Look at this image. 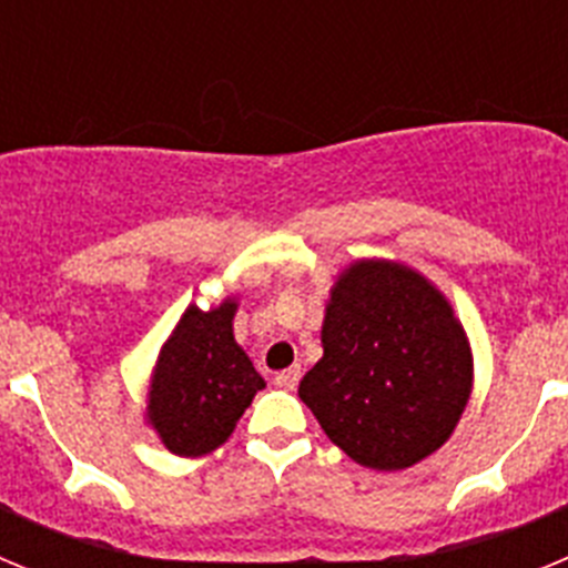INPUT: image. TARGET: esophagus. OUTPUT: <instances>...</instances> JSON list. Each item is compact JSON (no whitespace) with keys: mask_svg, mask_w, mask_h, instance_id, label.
Here are the masks:
<instances>
[{"mask_svg":"<svg viewBox=\"0 0 568 568\" xmlns=\"http://www.w3.org/2000/svg\"><path fill=\"white\" fill-rule=\"evenodd\" d=\"M298 381H301V366H290V369H281V373L275 375V386L287 389V393H293L295 386H298Z\"/></svg>","mask_w":568,"mask_h":568,"instance_id":"obj_1","label":"esophagus"}]
</instances>
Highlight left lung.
Wrapping results in <instances>:
<instances>
[{"instance_id": "left-lung-1", "label": "left lung", "mask_w": 568, "mask_h": 568, "mask_svg": "<svg viewBox=\"0 0 568 568\" xmlns=\"http://www.w3.org/2000/svg\"><path fill=\"white\" fill-rule=\"evenodd\" d=\"M324 358L298 384L321 429L355 464L406 469L433 455L471 389L464 327L444 295L393 261H358L329 295Z\"/></svg>"}]
</instances>
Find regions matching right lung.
Instances as JSON below:
<instances>
[{"mask_svg":"<svg viewBox=\"0 0 568 568\" xmlns=\"http://www.w3.org/2000/svg\"><path fill=\"white\" fill-rule=\"evenodd\" d=\"M235 301L190 307L164 344L150 384L148 418L170 453L199 458L222 446L264 378L233 338Z\"/></svg>","mask_w":568,"mask_h":568,"instance_id":"obj_1","label":"right lung"}]
</instances>
